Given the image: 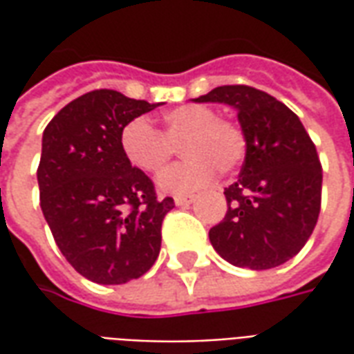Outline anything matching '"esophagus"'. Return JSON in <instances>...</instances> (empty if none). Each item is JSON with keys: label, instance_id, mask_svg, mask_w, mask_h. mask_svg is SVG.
<instances>
[{"label": "esophagus", "instance_id": "obj_1", "mask_svg": "<svg viewBox=\"0 0 354 354\" xmlns=\"http://www.w3.org/2000/svg\"><path fill=\"white\" fill-rule=\"evenodd\" d=\"M193 199H195L193 195H176L174 203H176V207H187Z\"/></svg>", "mask_w": 354, "mask_h": 354}]
</instances>
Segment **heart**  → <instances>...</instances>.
<instances>
[{
    "label": "heart",
    "mask_w": 354,
    "mask_h": 354,
    "mask_svg": "<svg viewBox=\"0 0 354 354\" xmlns=\"http://www.w3.org/2000/svg\"><path fill=\"white\" fill-rule=\"evenodd\" d=\"M124 159L146 174L161 172L176 153L185 159L165 170L157 184L167 193L193 192L208 184L216 172L230 174L245 161L246 136L235 121L218 117L214 109L187 104L161 117V131L144 117L131 119L119 132Z\"/></svg>",
    "instance_id": "obj_1"
}]
</instances>
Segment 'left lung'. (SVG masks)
Returning <instances> with one entry per match:
<instances>
[{
    "instance_id": "obj_1",
    "label": "left lung",
    "mask_w": 354,
    "mask_h": 354,
    "mask_svg": "<svg viewBox=\"0 0 354 354\" xmlns=\"http://www.w3.org/2000/svg\"><path fill=\"white\" fill-rule=\"evenodd\" d=\"M195 102L237 109L246 136L239 180L225 187L227 212L208 231L223 260L254 271L282 266L311 237L320 212L322 167L299 117L271 94L223 85Z\"/></svg>"
}]
</instances>
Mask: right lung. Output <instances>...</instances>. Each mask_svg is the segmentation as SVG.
I'll list each match as a JSON object with an SVG mask.
<instances>
[{
  "instance_id": "right-lung-1",
  "label": "right lung",
  "mask_w": 354,
  "mask_h": 354,
  "mask_svg": "<svg viewBox=\"0 0 354 354\" xmlns=\"http://www.w3.org/2000/svg\"><path fill=\"white\" fill-rule=\"evenodd\" d=\"M159 106L98 88L72 100L43 131L39 201L60 252L98 284L147 273L161 250L162 218L174 199L124 159L119 132Z\"/></svg>"
}]
</instances>
